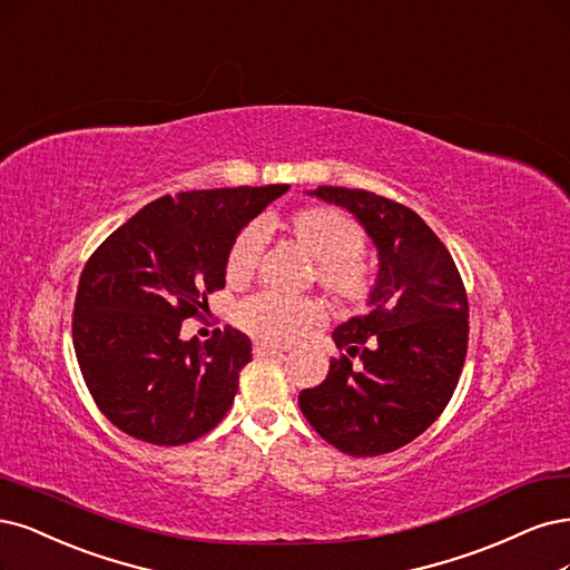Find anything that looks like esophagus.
Returning <instances> with one entry per match:
<instances>
[{"label":"esophagus","instance_id":"esophagus-1","mask_svg":"<svg viewBox=\"0 0 570 570\" xmlns=\"http://www.w3.org/2000/svg\"><path fill=\"white\" fill-rule=\"evenodd\" d=\"M285 348L283 346H276V344H266V342H257L254 344V356H276V353H283Z\"/></svg>","mask_w":570,"mask_h":570}]
</instances>
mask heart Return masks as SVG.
Here are the masks:
<instances>
[{"instance_id":"heart-1","label":"heart","mask_w":570,"mask_h":570,"mask_svg":"<svg viewBox=\"0 0 570 570\" xmlns=\"http://www.w3.org/2000/svg\"><path fill=\"white\" fill-rule=\"evenodd\" d=\"M283 228L308 257L316 262V278L340 304H361L372 289V268L361 257L365 243L363 228L332 207H306L285 219ZM264 235L259 226H247L233 240L226 257L228 283L247 281L257 266ZM321 318V304L308 297H283L259 292L245 299L235 321L252 337L287 344Z\"/></svg>"}]
</instances>
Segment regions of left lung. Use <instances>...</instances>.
<instances>
[{"instance_id": "8db88e82", "label": "left lung", "mask_w": 570, "mask_h": 570, "mask_svg": "<svg viewBox=\"0 0 570 570\" xmlns=\"http://www.w3.org/2000/svg\"><path fill=\"white\" fill-rule=\"evenodd\" d=\"M308 195L344 207L377 249L367 313L342 323L344 348L299 407L346 455L375 458L426 431L448 405L466 356L469 304L458 266L415 212L361 188L318 186Z\"/></svg>"}]
</instances>
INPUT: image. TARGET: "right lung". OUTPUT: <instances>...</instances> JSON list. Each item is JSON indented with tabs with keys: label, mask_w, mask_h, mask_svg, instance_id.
I'll return each mask as SVG.
<instances>
[{
	"label": "right lung",
	"mask_w": 570,
	"mask_h": 570,
	"mask_svg": "<svg viewBox=\"0 0 570 570\" xmlns=\"http://www.w3.org/2000/svg\"><path fill=\"white\" fill-rule=\"evenodd\" d=\"M287 184L165 195L117 228L77 287L72 344L98 410L153 445L190 443L217 426L238 394L252 342L217 330L184 340L181 323L226 285L238 233Z\"/></svg>",
	"instance_id": "obj_1"
}]
</instances>
